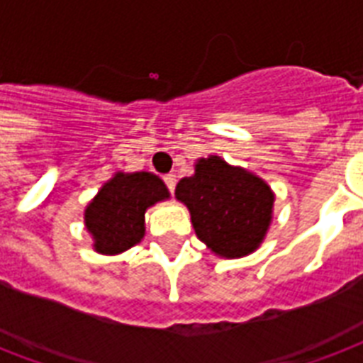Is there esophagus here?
I'll return each instance as SVG.
<instances>
[{
  "label": "esophagus",
  "instance_id": "esophagus-1",
  "mask_svg": "<svg viewBox=\"0 0 363 363\" xmlns=\"http://www.w3.org/2000/svg\"><path fill=\"white\" fill-rule=\"evenodd\" d=\"M164 182H165V186H167V190H169L171 194L175 192L177 175H173V173H169V175H165V177H164Z\"/></svg>",
  "mask_w": 363,
  "mask_h": 363
}]
</instances>
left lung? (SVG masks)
I'll return each mask as SVG.
<instances>
[{
    "label": "left lung",
    "mask_w": 363,
    "mask_h": 363,
    "mask_svg": "<svg viewBox=\"0 0 363 363\" xmlns=\"http://www.w3.org/2000/svg\"><path fill=\"white\" fill-rule=\"evenodd\" d=\"M175 196L190 211L196 235L224 258H241L258 248L275 201L262 179L218 156L199 160L196 173L177 184Z\"/></svg>",
    "instance_id": "8db88e82"
}]
</instances>
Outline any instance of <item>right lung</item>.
I'll return each mask as SVG.
<instances>
[{"label":"right lung","instance_id":"add662e5","mask_svg":"<svg viewBox=\"0 0 363 363\" xmlns=\"http://www.w3.org/2000/svg\"><path fill=\"white\" fill-rule=\"evenodd\" d=\"M165 198H169L167 188L152 173H116L84 213L94 248L101 254H118L137 245L145 235V211Z\"/></svg>","mask_w":363,"mask_h":363}]
</instances>
